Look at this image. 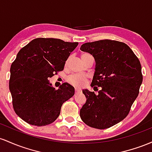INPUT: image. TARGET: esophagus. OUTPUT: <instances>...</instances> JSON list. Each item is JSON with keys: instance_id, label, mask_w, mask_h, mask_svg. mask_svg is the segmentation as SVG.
<instances>
[{"instance_id": "esophagus-1", "label": "esophagus", "mask_w": 152, "mask_h": 152, "mask_svg": "<svg viewBox=\"0 0 152 152\" xmlns=\"http://www.w3.org/2000/svg\"><path fill=\"white\" fill-rule=\"evenodd\" d=\"M82 90L80 88H78V87H76L75 88V93H80V92H81Z\"/></svg>"}]
</instances>
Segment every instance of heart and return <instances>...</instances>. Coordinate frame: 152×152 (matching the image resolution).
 <instances>
[{
	"instance_id": "heart-1",
	"label": "heart",
	"mask_w": 152,
	"mask_h": 152,
	"mask_svg": "<svg viewBox=\"0 0 152 152\" xmlns=\"http://www.w3.org/2000/svg\"><path fill=\"white\" fill-rule=\"evenodd\" d=\"M89 55L88 54H83L81 56L82 57H84L85 56ZM67 81L69 84L75 85V86H83L86 83V77L83 75H72L67 78Z\"/></svg>"
}]
</instances>
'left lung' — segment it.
I'll return each mask as SVG.
<instances>
[{"mask_svg": "<svg viewBox=\"0 0 152 152\" xmlns=\"http://www.w3.org/2000/svg\"><path fill=\"white\" fill-rule=\"evenodd\" d=\"M80 49L94 57L95 72L90 85L97 90L98 86L102 89L98 94L83 90L87 100L80 115L90 127L108 129L127 116L137 98L143 80L141 63L127 44L118 41L88 42Z\"/></svg>", "mask_w": 152, "mask_h": 152, "instance_id": "8db88e82", "label": "left lung"}]
</instances>
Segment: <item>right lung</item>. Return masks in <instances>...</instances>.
<instances>
[{
    "label": "right lung",
    "mask_w": 152,
    "mask_h": 152,
    "mask_svg": "<svg viewBox=\"0 0 152 152\" xmlns=\"http://www.w3.org/2000/svg\"><path fill=\"white\" fill-rule=\"evenodd\" d=\"M77 42L53 38H37L23 47L11 66L9 90L15 112L31 125L53 123L63 103L75 94V88L64 83L56 90L49 79L64 69Z\"/></svg>",
    "instance_id": "1"
}]
</instances>
